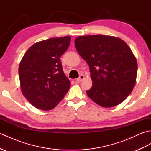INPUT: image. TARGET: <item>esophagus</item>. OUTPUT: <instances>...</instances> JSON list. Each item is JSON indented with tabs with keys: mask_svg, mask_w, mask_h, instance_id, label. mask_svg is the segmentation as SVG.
<instances>
[{
	"mask_svg": "<svg viewBox=\"0 0 151 151\" xmlns=\"http://www.w3.org/2000/svg\"><path fill=\"white\" fill-rule=\"evenodd\" d=\"M84 78V76L83 75H81L79 76V77L77 79L75 80V82H76V83L81 82Z\"/></svg>",
	"mask_w": 151,
	"mask_h": 151,
	"instance_id": "esophagus-1",
	"label": "esophagus"
}]
</instances>
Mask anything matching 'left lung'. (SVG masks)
<instances>
[{"label": "left lung", "instance_id": "left-lung-1", "mask_svg": "<svg viewBox=\"0 0 151 151\" xmlns=\"http://www.w3.org/2000/svg\"><path fill=\"white\" fill-rule=\"evenodd\" d=\"M76 49L89 67L93 84L86 91L95 103L110 108L121 103L135 86L137 63L129 45L119 37L79 36Z\"/></svg>", "mask_w": 151, "mask_h": 151}]
</instances>
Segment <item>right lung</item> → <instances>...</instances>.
Returning <instances> with one entry per match:
<instances>
[{
	"label": "right lung",
	"instance_id": "1",
	"mask_svg": "<svg viewBox=\"0 0 151 151\" xmlns=\"http://www.w3.org/2000/svg\"><path fill=\"white\" fill-rule=\"evenodd\" d=\"M70 43V36L39 41L22 57L19 67L21 91L34 107L51 110L69 91L70 83L63 73L60 57Z\"/></svg>",
	"mask_w": 151,
	"mask_h": 151
}]
</instances>
